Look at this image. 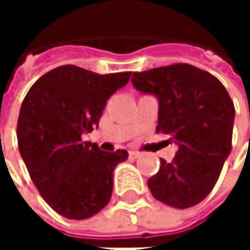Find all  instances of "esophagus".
I'll return each instance as SVG.
<instances>
[{
	"label": "esophagus",
	"instance_id": "1",
	"mask_svg": "<svg viewBox=\"0 0 250 250\" xmlns=\"http://www.w3.org/2000/svg\"><path fill=\"white\" fill-rule=\"evenodd\" d=\"M140 156H142L140 152H136V150H131V152H130V158H133V159H137V158H140Z\"/></svg>",
	"mask_w": 250,
	"mask_h": 250
}]
</instances>
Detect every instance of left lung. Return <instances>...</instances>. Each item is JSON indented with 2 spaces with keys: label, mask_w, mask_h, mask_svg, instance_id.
<instances>
[{
  "label": "left lung",
  "mask_w": 250,
  "mask_h": 250,
  "mask_svg": "<svg viewBox=\"0 0 250 250\" xmlns=\"http://www.w3.org/2000/svg\"><path fill=\"white\" fill-rule=\"evenodd\" d=\"M133 86L156 97L158 131L178 146L172 162L149 178L152 195L174 208L201 203L214 188L231 150L234 105L223 83L192 65L134 72Z\"/></svg>",
  "instance_id": "obj_1"
}]
</instances>
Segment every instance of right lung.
<instances>
[{
  "mask_svg": "<svg viewBox=\"0 0 250 250\" xmlns=\"http://www.w3.org/2000/svg\"><path fill=\"white\" fill-rule=\"evenodd\" d=\"M130 75L63 65L39 78L21 104L20 155L40 195L66 219H89L111 198L113 171L128 153L104 152L82 137L98 127L107 100Z\"/></svg>",
  "mask_w": 250,
  "mask_h": 250,
  "instance_id": "obj_1",
  "label": "right lung"
}]
</instances>
